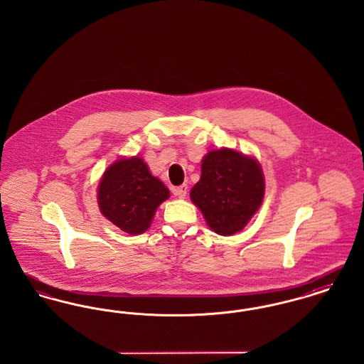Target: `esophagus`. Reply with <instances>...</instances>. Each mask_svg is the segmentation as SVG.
I'll return each mask as SVG.
<instances>
[{
  "mask_svg": "<svg viewBox=\"0 0 364 364\" xmlns=\"http://www.w3.org/2000/svg\"><path fill=\"white\" fill-rule=\"evenodd\" d=\"M187 191H188V187L186 186V184H183V186H180V187H174L172 192H173V195L176 196H178V198H186V195H187Z\"/></svg>",
  "mask_w": 364,
  "mask_h": 364,
  "instance_id": "esophagus-1",
  "label": "esophagus"
}]
</instances>
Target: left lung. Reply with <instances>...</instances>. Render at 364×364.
I'll list each match as a JSON object with an SVG mask.
<instances>
[{"label":"left lung","mask_w":364,"mask_h":364,"mask_svg":"<svg viewBox=\"0 0 364 364\" xmlns=\"http://www.w3.org/2000/svg\"><path fill=\"white\" fill-rule=\"evenodd\" d=\"M264 177L257 159L230 149L208 151L202 161L200 180L191 200L218 235L240 232L259 208Z\"/></svg>","instance_id":"1"}]
</instances>
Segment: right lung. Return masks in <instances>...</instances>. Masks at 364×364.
Listing matches in <instances>:
<instances>
[{
    "instance_id": "1",
    "label": "right lung",
    "mask_w": 364,
    "mask_h": 364,
    "mask_svg": "<svg viewBox=\"0 0 364 364\" xmlns=\"http://www.w3.org/2000/svg\"><path fill=\"white\" fill-rule=\"evenodd\" d=\"M169 198L165 184L150 173L141 158H122L105 172L98 205L105 217L129 235L149 229L156 210Z\"/></svg>"
}]
</instances>
